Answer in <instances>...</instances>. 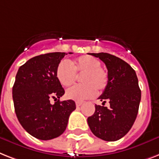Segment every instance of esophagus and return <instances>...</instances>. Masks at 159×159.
I'll use <instances>...</instances> for the list:
<instances>
[{
	"label": "esophagus",
	"mask_w": 159,
	"mask_h": 159,
	"mask_svg": "<svg viewBox=\"0 0 159 159\" xmlns=\"http://www.w3.org/2000/svg\"><path fill=\"white\" fill-rule=\"evenodd\" d=\"M82 104V101H76V106L77 107H80Z\"/></svg>",
	"instance_id": "1"
}]
</instances>
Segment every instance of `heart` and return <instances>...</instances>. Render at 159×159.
Returning a JSON list of instances; mask_svg holds the SVG:
<instances>
[{
  "label": "heart",
  "mask_w": 159,
  "mask_h": 159,
  "mask_svg": "<svg viewBox=\"0 0 159 159\" xmlns=\"http://www.w3.org/2000/svg\"><path fill=\"white\" fill-rule=\"evenodd\" d=\"M100 61L91 55H82L72 62L62 60L59 63L55 75L64 87L70 86L76 81V73L82 74V84L68 89L66 96L74 100H83L95 96L96 91L101 92L109 82L108 73L100 67Z\"/></svg>",
  "instance_id": "heart-1"
}]
</instances>
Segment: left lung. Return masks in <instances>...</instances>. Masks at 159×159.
<instances>
[{
    "mask_svg": "<svg viewBox=\"0 0 159 159\" xmlns=\"http://www.w3.org/2000/svg\"><path fill=\"white\" fill-rule=\"evenodd\" d=\"M104 62L109 82L99 99L109 106L95 104L94 114L87 118L92 133L101 140L116 141L131 130L137 116L141 91L135 70L126 62L108 53H91Z\"/></svg>",
    "mask_w": 159,
    "mask_h": 159,
    "instance_id": "8db88e82",
    "label": "left lung"
}]
</instances>
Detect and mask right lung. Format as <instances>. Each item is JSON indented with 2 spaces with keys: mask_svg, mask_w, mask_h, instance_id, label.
I'll return each instance as SVG.
<instances>
[{
  "mask_svg": "<svg viewBox=\"0 0 159 159\" xmlns=\"http://www.w3.org/2000/svg\"><path fill=\"white\" fill-rule=\"evenodd\" d=\"M65 55L54 52L35 56L19 67L15 77L12 93L17 118L28 133L39 140H51L64 133L76 109L73 100L59 101L64 90L55 72ZM51 98L56 100L54 105L50 104Z\"/></svg>",
  "mask_w": 159,
  "mask_h": 159,
  "instance_id": "obj_1",
  "label": "right lung"
}]
</instances>
